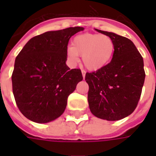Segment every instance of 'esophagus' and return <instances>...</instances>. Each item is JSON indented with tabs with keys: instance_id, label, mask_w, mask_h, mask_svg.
<instances>
[{
	"instance_id": "obj_1",
	"label": "esophagus",
	"mask_w": 156,
	"mask_h": 156,
	"mask_svg": "<svg viewBox=\"0 0 156 156\" xmlns=\"http://www.w3.org/2000/svg\"><path fill=\"white\" fill-rule=\"evenodd\" d=\"M82 73H83V78H85V76H86V71L84 69H82Z\"/></svg>"
}]
</instances>
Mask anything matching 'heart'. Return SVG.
<instances>
[{
	"mask_svg": "<svg viewBox=\"0 0 156 156\" xmlns=\"http://www.w3.org/2000/svg\"><path fill=\"white\" fill-rule=\"evenodd\" d=\"M73 47L68 48V56L73 62L78 56H83L86 68L98 70L111 61L115 50L113 40L108 35L86 33L77 35L73 40Z\"/></svg>",
	"mask_w": 156,
	"mask_h": 156,
	"instance_id": "obj_1",
	"label": "heart"
}]
</instances>
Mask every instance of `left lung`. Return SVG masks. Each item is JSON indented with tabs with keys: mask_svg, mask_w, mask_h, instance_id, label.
Masks as SVG:
<instances>
[{
	"mask_svg": "<svg viewBox=\"0 0 156 156\" xmlns=\"http://www.w3.org/2000/svg\"><path fill=\"white\" fill-rule=\"evenodd\" d=\"M95 30L113 40L115 50L108 65L86 73L88 104L98 118L118 121L135 110L141 97L146 76L143 56L128 38Z\"/></svg>",
	"mask_w": 156,
	"mask_h": 156,
	"instance_id": "8db88e82",
	"label": "left lung"
}]
</instances>
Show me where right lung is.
I'll use <instances>...</instances> for the list:
<instances>
[{
    "mask_svg": "<svg viewBox=\"0 0 156 156\" xmlns=\"http://www.w3.org/2000/svg\"><path fill=\"white\" fill-rule=\"evenodd\" d=\"M80 27L47 32L30 39L15 59L12 87L23 116L37 123L52 121L63 113L69 95L83 80L80 69L66 66L67 46Z\"/></svg>",
    "mask_w": 156,
    "mask_h": 156,
    "instance_id": "1",
    "label": "right lung"
}]
</instances>
